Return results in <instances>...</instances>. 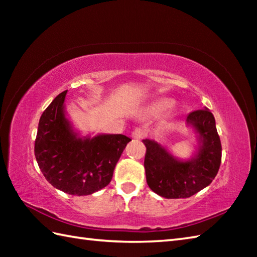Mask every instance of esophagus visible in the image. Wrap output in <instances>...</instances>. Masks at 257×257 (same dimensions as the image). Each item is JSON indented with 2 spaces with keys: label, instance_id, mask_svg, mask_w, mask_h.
I'll list each match as a JSON object with an SVG mask.
<instances>
[{
  "label": "esophagus",
  "instance_id": "esophagus-1",
  "mask_svg": "<svg viewBox=\"0 0 257 257\" xmlns=\"http://www.w3.org/2000/svg\"><path fill=\"white\" fill-rule=\"evenodd\" d=\"M146 129L144 127H137L133 132V138L135 139H143L146 137Z\"/></svg>",
  "mask_w": 257,
  "mask_h": 257
}]
</instances>
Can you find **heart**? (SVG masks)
Masks as SVG:
<instances>
[{
	"label": "heart",
	"mask_w": 257,
	"mask_h": 257,
	"mask_svg": "<svg viewBox=\"0 0 257 257\" xmlns=\"http://www.w3.org/2000/svg\"><path fill=\"white\" fill-rule=\"evenodd\" d=\"M170 105H171L170 100H160V101H158L157 103H155L154 106H152L151 111L154 113H159V112L165 110V109L170 107Z\"/></svg>",
	"instance_id": "heart-1"
}]
</instances>
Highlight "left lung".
<instances>
[{
  "label": "left lung",
  "instance_id": "left-lung-1",
  "mask_svg": "<svg viewBox=\"0 0 257 257\" xmlns=\"http://www.w3.org/2000/svg\"><path fill=\"white\" fill-rule=\"evenodd\" d=\"M187 122L200 136V149L190 161H180L155 140H143L147 148L145 169L149 188L167 199L190 198L207 187L220 169L221 140L209 109L190 112Z\"/></svg>",
  "mask_w": 257,
  "mask_h": 257
}]
</instances>
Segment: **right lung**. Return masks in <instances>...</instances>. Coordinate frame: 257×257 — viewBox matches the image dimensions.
I'll return each mask as SVG.
<instances>
[{"label":"right lung","instance_id":"right-lung-1","mask_svg":"<svg viewBox=\"0 0 257 257\" xmlns=\"http://www.w3.org/2000/svg\"><path fill=\"white\" fill-rule=\"evenodd\" d=\"M66 92H61L42 113L35 158L53 187L68 194L88 195L111 181L114 167L132 139L124 135L77 137L64 113Z\"/></svg>","mask_w":257,"mask_h":257}]
</instances>
